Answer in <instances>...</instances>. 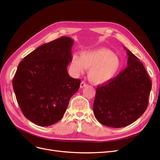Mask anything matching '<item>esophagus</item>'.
Segmentation results:
<instances>
[{
	"mask_svg": "<svg viewBox=\"0 0 160 160\" xmlns=\"http://www.w3.org/2000/svg\"><path fill=\"white\" fill-rule=\"evenodd\" d=\"M87 85H88V84H87L85 81H82L81 84H80V88H85V87H86Z\"/></svg>",
	"mask_w": 160,
	"mask_h": 160,
	"instance_id": "obj_1",
	"label": "esophagus"
}]
</instances>
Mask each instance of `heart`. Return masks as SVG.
I'll use <instances>...</instances> for the list:
<instances>
[{
  "label": "heart",
  "mask_w": 160,
  "mask_h": 160,
  "mask_svg": "<svg viewBox=\"0 0 160 160\" xmlns=\"http://www.w3.org/2000/svg\"><path fill=\"white\" fill-rule=\"evenodd\" d=\"M72 69L76 74L89 69L88 78L95 84H103L112 81L122 69V62L118 56L109 49L101 48L86 51L81 56L75 55Z\"/></svg>",
  "instance_id": "b5f03b06"
}]
</instances>
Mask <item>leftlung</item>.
Listing matches in <instances>:
<instances>
[{
  "mask_svg": "<svg viewBox=\"0 0 160 160\" xmlns=\"http://www.w3.org/2000/svg\"><path fill=\"white\" fill-rule=\"evenodd\" d=\"M128 56V67L114 79L98 86L93 113L99 123L119 128L128 126L146 110L152 82L138 58L123 47Z\"/></svg>",
  "mask_w": 160,
  "mask_h": 160,
  "instance_id": "1",
  "label": "left lung"
}]
</instances>
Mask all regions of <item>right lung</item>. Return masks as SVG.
Returning a JSON list of instances; mask_svg holds the SVG:
<instances>
[{"label": "right lung", "mask_w": 160, "mask_h": 160, "mask_svg": "<svg viewBox=\"0 0 160 160\" xmlns=\"http://www.w3.org/2000/svg\"><path fill=\"white\" fill-rule=\"evenodd\" d=\"M74 41L62 37L45 43L19 63L12 87L23 115L39 126L55 124L62 118L81 81L67 72Z\"/></svg>", "instance_id": "obj_1"}]
</instances>
